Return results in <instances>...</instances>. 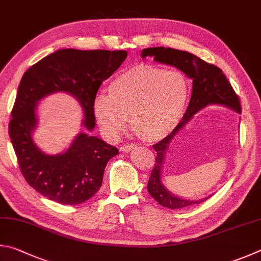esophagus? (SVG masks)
<instances>
[{
  "label": "esophagus",
  "instance_id": "1",
  "mask_svg": "<svg viewBox=\"0 0 261 261\" xmlns=\"http://www.w3.org/2000/svg\"><path fill=\"white\" fill-rule=\"evenodd\" d=\"M136 148H138V145L136 144H125L120 148V151L121 152H129V151H132V150H134Z\"/></svg>",
  "mask_w": 261,
  "mask_h": 261
}]
</instances>
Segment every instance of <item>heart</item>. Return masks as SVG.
Segmentation results:
<instances>
[{"label":"heart","mask_w":261,"mask_h":261,"mask_svg":"<svg viewBox=\"0 0 261 261\" xmlns=\"http://www.w3.org/2000/svg\"><path fill=\"white\" fill-rule=\"evenodd\" d=\"M189 96V80L181 71L139 65L114 77L109 95H96L91 109L108 138H117L129 118L132 129L140 139L154 142L179 125Z\"/></svg>","instance_id":"heart-1"}]
</instances>
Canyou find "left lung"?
Segmentation results:
<instances>
[{
	"label": "left lung",
	"instance_id": "8db88e82",
	"mask_svg": "<svg viewBox=\"0 0 261 261\" xmlns=\"http://www.w3.org/2000/svg\"><path fill=\"white\" fill-rule=\"evenodd\" d=\"M141 56H142V58L153 57L154 61L158 63L175 66L193 80V93H191L188 109H187L182 120L171 134H168L165 139L159 141L157 144L152 145V148L157 152V157L156 164H154L148 182L149 194L159 205L172 210L202 203L208 197L199 200L179 198L172 195L162 184V168L167 148L170 147L173 138L193 119L195 114L199 110L207 107L208 104L225 105V107L230 108L241 114L242 109L239 96L232 89L230 82L227 80L221 68L204 62L203 59L188 51H182V50L172 48L156 47L143 49Z\"/></svg>",
	"mask_w": 261,
	"mask_h": 261
}]
</instances>
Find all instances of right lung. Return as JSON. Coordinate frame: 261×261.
Instances as JSON below:
<instances>
[{"mask_svg": "<svg viewBox=\"0 0 261 261\" xmlns=\"http://www.w3.org/2000/svg\"><path fill=\"white\" fill-rule=\"evenodd\" d=\"M127 57L125 50L61 49L31 66L21 77L9 122L13 150L25 180L44 197L64 205L81 204L102 186L105 166L118 149L96 136L80 133L66 151L47 154L36 147V105L50 94L64 91L84 110V126L93 130L94 97L104 80Z\"/></svg>", "mask_w": 261, "mask_h": 261, "instance_id": "obj_1", "label": "right lung"}]
</instances>
